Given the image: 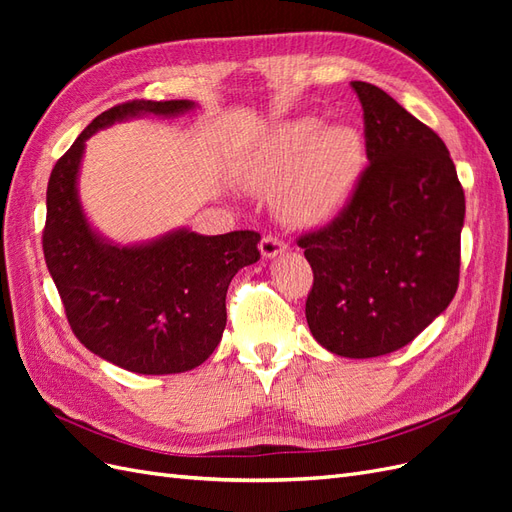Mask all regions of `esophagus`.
I'll return each mask as SVG.
<instances>
[{"label": "esophagus", "mask_w": 512, "mask_h": 512, "mask_svg": "<svg viewBox=\"0 0 512 512\" xmlns=\"http://www.w3.org/2000/svg\"><path fill=\"white\" fill-rule=\"evenodd\" d=\"M286 252V243L280 237H273V235H265L260 239V254L265 258H273L277 254Z\"/></svg>", "instance_id": "obj_1"}]
</instances>
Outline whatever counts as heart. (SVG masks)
Instances as JSON below:
<instances>
[{
	"mask_svg": "<svg viewBox=\"0 0 512 512\" xmlns=\"http://www.w3.org/2000/svg\"><path fill=\"white\" fill-rule=\"evenodd\" d=\"M363 166V143L354 128H322L297 119L271 132L243 164V181L273 190L275 209L294 226H320L342 211Z\"/></svg>",
	"mask_w": 512,
	"mask_h": 512,
	"instance_id": "heart-1",
	"label": "heart"
}]
</instances>
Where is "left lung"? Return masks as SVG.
<instances>
[{
	"instance_id": "8db88e82",
	"label": "left lung",
	"mask_w": 512,
	"mask_h": 512,
	"mask_svg": "<svg viewBox=\"0 0 512 512\" xmlns=\"http://www.w3.org/2000/svg\"><path fill=\"white\" fill-rule=\"evenodd\" d=\"M369 164L337 218L299 237L320 346L369 359L410 344L459 286L466 196L442 138L380 87L354 81Z\"/></svg>"
}]
</instances>
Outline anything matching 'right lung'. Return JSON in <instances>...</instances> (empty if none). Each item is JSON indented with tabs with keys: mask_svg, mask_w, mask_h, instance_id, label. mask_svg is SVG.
I'll list each match as a JSON object with an SVG mask.
<instances>
[{
	"mask_svg": "<svg viewBox=\"0 0 512 512\" xmlns=\"http://www.w3.org/2000/svg\"><path fill=\"white\" fill-rule=\"evenodd\" d=\"M190 108V100H130L108 108L57 160L46 188L42 250L70 329L87 350L134 374H181L205 363L226 327L230 280L260 258L254 230L205 237L181 228L119 247L85 218L76 177L87 138L121 119Z\"/></svg>",
	"mask_w": 512,
	"mask_h": 512,
	"instance_id": "add662e5",
	"label": "right lung"
}]
</instances>
